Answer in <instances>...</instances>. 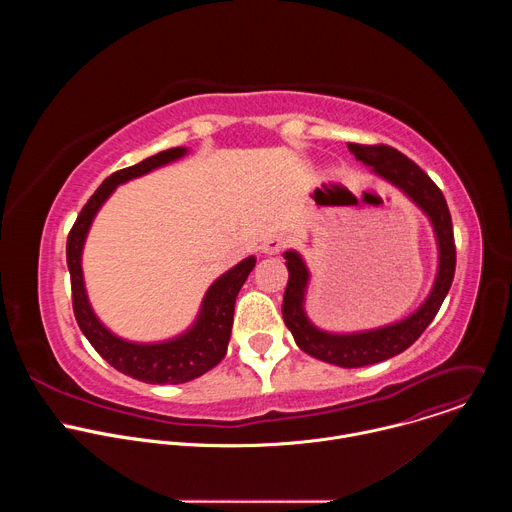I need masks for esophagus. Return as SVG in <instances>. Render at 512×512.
Masks as SVG:
<instances>
[{"label": "esophagus", "mask_w": 512, "mask_h": 512, "mask_svg": "<svg viewBox=\"0 0 512 512\" xmlns=\"http://www.w3.org/2000/svg\"><path fill=\"white\" fill-rule=\"evenodd\" d=\"M283 245H285V239H283L281 235L273 233V235H267V237L263 239L261 251L267 253V255H277V253L283 249Z\"/></svg>", "instance_id": "34e87169"}]
</instances>
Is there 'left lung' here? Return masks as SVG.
<instances>
[{"instance_id":"8db88e82","label":"left lung","mask_w":512,"mask_h":512,"mask_svg":"<svg viewBox=\"0 0 512 512\" xmlns=\"http://www.w3.org/2000/svg\"><path fill=\"white\" fill-rule=\"evenodd\" d=\"M348 152L356 158V162L371 168L375 176L399 188L427 216L437 245V269L433 285L419 308L403 320L356 332L322 330L310 320L306 300L312 273L300 251L287 249L283 253L285 267L289 271L281 306L287 330L306 354L342 369H356L401 354L423 334L446 300L454 281L456 247L446 198L415 162L389 148V145L348 143Z\"/></svg>"}]
</instances>
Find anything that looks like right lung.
<instances>
[{
  "label": "right lung",
  "instance_id": "right-lung-1",
  "mask_svg": "<svg viewBox=\"0 0 512 512\" xmlns=\"http://www.w3.org/2000/svg\"><path fill=\"white\" fill-rule=\"evenodd\" d=\"M184 156H188V148H172L111 174L89 198L66 241L72 308H75L79 328L113 369L150 385L188 383L216 367L225 358L233 330L235 300L257 263V257L249 255L223 275H218L206 289L194 322L184 332L166 340L135 342L121 338L95 314L89 302L83 273V249L95 216L117 186L174 164Z\"/></svg>",
  "mask_w": 512,
  "mask_h": 512
}]
</instances>
